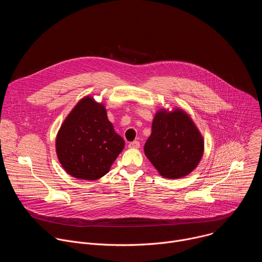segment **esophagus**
<instances>
[{"instance_id": "1", "label": "esophagus", "mask_w": 262, "mask_h": 262, "mask_svg": "<svg viewBox=\"0 0 262 262\" xmlns=\"http://www.w3.org/2000/svg\"><path fill=\"white\" fill-rule=\"evenodd\" d=\"M129 148H139L140 147V142L139 141H133L128 144Z\"/></svg>"}]
</instances>
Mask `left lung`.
<instances>
[{
    "label": "left lung",
    "mask_w": 262,
    "mask_h": 262,
    "mask_svg": "<svg viewBox=\"0 0 262 262\" xmlns=\"http://www.w3.org/2000/svg\"><path fill=\"white\" fill-rule=\"evenodd\" d=\"M203 150V138L184 111L158 112L144 152L162 176L177 179L190 174L198 166Z\"/></svg>",
    "instance_id": "8db88e82"
}]
</instances>
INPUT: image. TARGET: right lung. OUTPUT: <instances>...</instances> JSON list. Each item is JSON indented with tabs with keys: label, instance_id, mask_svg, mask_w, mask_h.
Listing matches in <instances>:
<instances>
[{
	"label": "right lung",
	"instance_id": "obj_1",
	"mask_svg": "<svg viewBox=\"0 0 262 262\" xmlns=\"http://www.w3.org/2000/svg\"><path fill=\"white\" fill-rule=\"evenodd\" d=\"M124 148L102 103L82 98L61 125L56 151L59 162L71 176L96 180L104 176Z\"/></svg>",
	"mask_w": 262,
	"mask_h": 262
}]
</instances>
